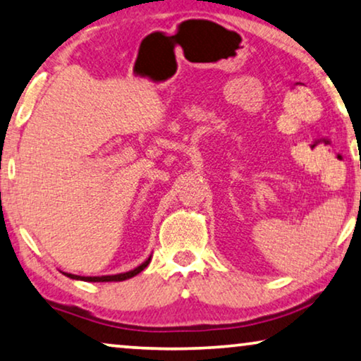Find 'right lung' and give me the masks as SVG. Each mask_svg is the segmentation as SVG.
Returning a JSON list of instances; mask_svg holds the SVG:
<instances>
[{
  "label": "right lung",
  "instance_id": "obj_1",
  "mask_svg": "<svg viewBox=\"0 0 361 361\" xmlns=\"http://www.w3.org/2000/svg\"><path fill=\"white\" fill-rule=\"evenodd\" d=\"M152 260V255L147 258L144 263H140L139 267L134 268V270L130 271H126V273H118V275H106V276H78V275H72V273H63V275H67L68 278H72V280H80V281H91V283H104V281H124V280H129V278L139 275V273L147 268Z\"/></svg>",
  "mask_w": 361,
  "mask_h": 361
}]
</instances>
